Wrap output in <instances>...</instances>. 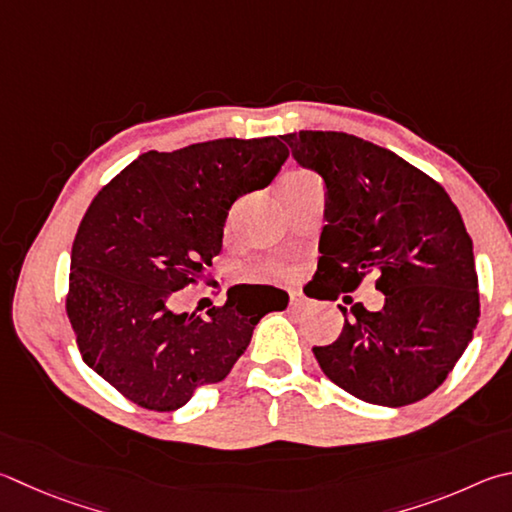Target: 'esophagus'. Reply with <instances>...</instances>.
Segmentation results:
<instances>
[{
	"label": "esophagus",
	"mask_w": 512,
	"mask_h": 512,
	"mask_svg": "<svg viewBox=\"0 0 512 512\" xmlns=\"http://www.w3.org/2000/svg\"><path fill=\"white\" fill-rule=\"evenodd\" d=\"M306 302H304V297L302 295H297V293H291V309H302Z\"/></svg>",
	"instance_id": "esophagus-1"
}]
</instances>
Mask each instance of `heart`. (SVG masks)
<instances>
[{
  "label": "heart",
  "mask_w": 512,
  "mask_h": 512,
  "mask_svg": "<svg viewBox=\"0 0 512 512\" xmlns=\"http://www.w3.org/2000/svg\"><path fill=\"white\" fill-rule=\"evenodd\" d=\"M311 176L309 174H288V176H284V181L280 183V190H284V188H288V185H295V183H304V181H309Z\"/></svg>",
  "instance_id": "heart-1"
}]
</instances>
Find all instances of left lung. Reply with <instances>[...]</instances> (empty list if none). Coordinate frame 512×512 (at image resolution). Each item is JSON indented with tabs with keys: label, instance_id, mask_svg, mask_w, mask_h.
Returning a JSON list of instances; mask_svg holds the SVG:
<instances>
[{
	"label": "left lung",
	"instance_id": "8db88e82",
	"mask_svg": "<svg viewBox=\"0 0 512 512\" xmlns=\"http://www.w3.org/2000/svg\"><path fill=\"white\" fill-rule=\"evenodd\" d=\"M293 159L327 188L322 300L374 273L380 311L360 302L340 338L313 347L333 383L365 403L403 407L439 387L479 320V280L461 212L439 183L394 152L345 132L284 134Z\"/></svg>",
	"mask_w": 512,
	"mask_h": 512
}]
</instances>
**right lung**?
I'll return each mask as SVG.
<instances>
[{
  "instance_id": "right-lung-1",
  "label": "right lung",
  "mask_w": 512,
  "mask_h": 512,
  "mask_svg": "<svg viewBox=\"0 0 512 512\" xmlns=\"http://www.w3.org/2000/svg\"><path fill=\"white\" fill-rule=\"evenodd\" d=\"M286 159L282 136L152 150L91 201L71 248L67 315L82 360L132 403L179 410L230 374L266 313L286 309L282 288L241 284L206 315L174 311L221 253L232 203Z\"/></svg>"
}]
</instances>
